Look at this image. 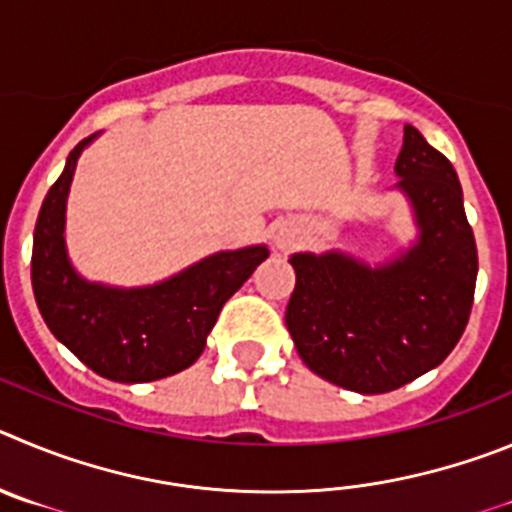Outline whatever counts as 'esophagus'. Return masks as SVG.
Instances as JSON below:
<instances>
[{
  "label": "esophagus",
  "mask_w": 512,
  "mask_h": 512,
  "mask_svg": "<svg viewBox=\"0 0 512 512\" xmlns=\"http://www.w3.org/2000/svg\"><path fill=\"white\" fill-rule=\"evenodd\" d=\"M275 245H278L280 250H285V247H290V245H296V234L288 232V229H278V232H275Z\"/></svg>",
  "instance_id": "obj_1"
}]
</instances>
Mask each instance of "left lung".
<instances>
[{"mask_svg": "<svg viewBox=\"0 0 512 512\" xmlns=\"http://www.w3.org/2000/svg\"><path fill=\"white\" fill-rule=\"evenodd\" d=\"M395 183L416 239L367 265L347 252H296L288 324L298 354L324 380L362 395L390 393L434 370L457 347L477 283V245L449 160L405 124Z\"/></svg>", "mask_w": 512, "mask_h": 512, "instance_id": "obj_1", "label": "left lung"}]
</instances>
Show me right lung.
I'll use <instances>...</instances> for the list:
<instances>
[{
    "instance_id": "obj_1",
    "label": "right lung",
    "mask_w": 512,
    "mask_h": 512,
    "mask_svg": "<svg viewBox=\"0 0 512 512\" xmlns=\"http://www.w3.org/2000/svg\"><path fill=\"white\" fill-rule=\"evenodd\" d=\"M94 137L73 147L40 206L32 237V290L55 339L89 370L114 382H153L201 357L222 306L270 250L250 245L214 252L140 288L86 280L66 250V201L78 158Z\"/></svg>"
}]
</instances>
